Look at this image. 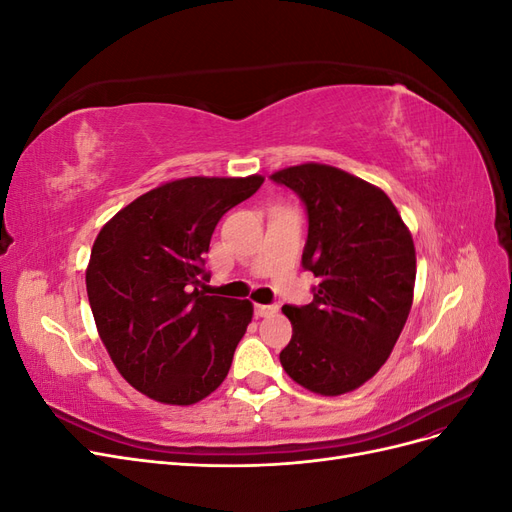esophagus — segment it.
Masks as SVG:
<instances>
[{
    "mask_svg": "<svg viewBox=\"0 0 512 512\" xmlns=\"http://www.w3.org/2000/svg\"><path fill=\"white\" fill-rule=\"evenodd\" d=\"M277 309H280L277 305H256V314L265 318V316H273Z\"/></svg>",
    "mask_w": 512,
    "mask_h": 512,
    "instance_id": "obj_1",
    "label": "esophagus"
}]
</instances>
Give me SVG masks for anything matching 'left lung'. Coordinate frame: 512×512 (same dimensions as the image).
<instances>
[{"label": "left lung", "mask_w": 512, "mask_h": 512, "mask_svg": "<svg viewBox=\"0 0 512 512\" xmlns=\"http://www.w3.org/2000/svg\"><path fill=\"white\" fill-rule=\"evenodd\" d=\"M271 179L305 203L303 267L320 280L312 303L282 307L292 324L282 367L312 393H350L378 374L404 331L416 280L412 235L389 196L342 168L307 162Z\"/></svg>", "instance_id": "1"}]
</instances>
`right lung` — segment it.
I'll use <instances>...</instances> for the list:
<instances>
[{
    "mask_svg": "<svg viewBox=\"0 0 512 512\" xmlns=\"http://www.w3.org/2000/svg\"><path fill=\"white\" fill-rule=\"evenodd\" d=\"M265 181L185 177L138 196L91 247L87 297L119 374L153 401L192 406L228 376L252 322L250 301L198 290L222 215Z\"/></svg>",
    "mask_w": 512,
    "mask_h": 512,
    "instance_id": "right-lung-1",
    "label": "right lung"
}]
</instances>
